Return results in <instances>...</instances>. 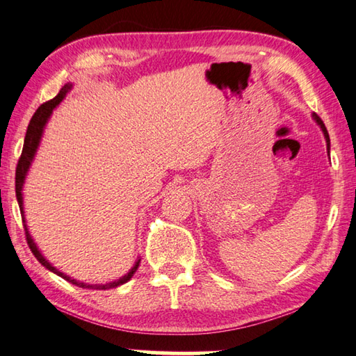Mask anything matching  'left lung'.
Wrapping results in <instances>:
<instances>
[{
	"label": "left lung",
	"mask_w": 356,
	"mask_h": 356,
	"mask_svg": "<svg viewBox=\"0 0 356 356\" xmlns=\"http://www.w3.org/2000/svg\"><path fill=\"white\" fill-rule=\"evenodd\" d=\"M313 119L316 120V124L321 127V130H323V133H324V138H325V143H327V150H328V155H330V138H328V131L325 129L323 119H321L318 115H314V113H313Z\"/></svg>",
	"instance_id": "obj_1"
}]
</instances>
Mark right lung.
I'll return each instance as SVG.
<instances>
[{
	"label": "right lung",
	"mask_w": 356,
	"mask_h": 356,
	"mask_svg": "<svg viewBox=\"0 0 356 356\" xmlns=\"http://www.w3.org/2000/svg\"><path fill=\"white\" fill-rule=\"evenodd\" d=\"M71 90V85H65L62 90H60L58 95L48 100V102H44L38 106V110L33 113V116L31 119V122L28 125V131H26V136H24V145H23V152H22V156L18 159V164H17V172H15V193H17V201H18V206H19V212H22V218H23V225H24V232H26V240H28V245L31 248V251L33 256L37 257V260L42 264L46 270L52 271L54 274H57V276L63 277L65 280H68L72 285H77V286H82V288H90V290H108V288H116L119 285H122L125 282H129L131 279L133 274L136 273L138 266H139V261L140 259L136 260V264L133 265L131 270L122 276L120 279L115 280V282H110V284H104V285H90V284H83V282H79V280L72 279L70 276H66L65 273L58 271L56 266H52L48 260L43 257V254L38 251L37 245L33 243V238L31 237V234L28 231V226H26V220H24V207H23V184H24V179L26 175H28V170L33 161V156H35L37 149L40 145V140H42L43 136V130H44V125L48 122V119L51 118L52 111L56 106L62 102L65 99V96L68 95V91Z\"/></svg>",
	"instance_id": "obj_1"
}]
</instances>
